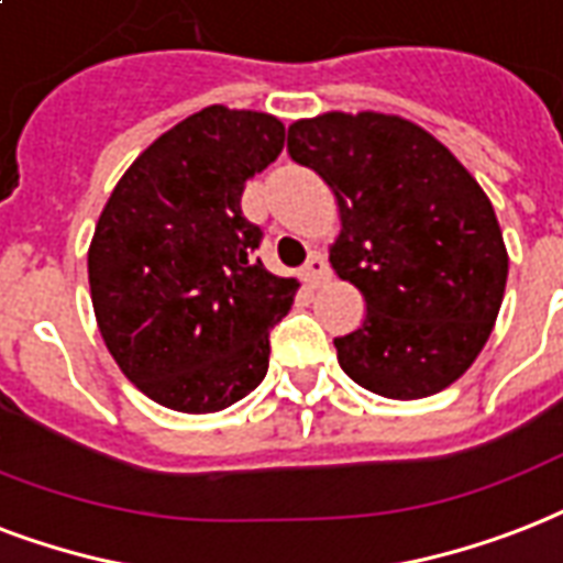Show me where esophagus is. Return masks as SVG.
I'll list each match as a JSON object with an SVG mask.
<instances>
[{"instance_id":"34e87169","label":"esophagus","mask_w":563,"mask_h":563,"mask_svg":"<svg viewBox=\"0 0 563 563\" xmlns=\"http://www.w3.org/2000/svg\"><path fill=\"white\" fill-rule=\"evenodd\" d=\"M325 278H329V264H325L320 252H311V258L305 261L302 267V282L308 287H320Z\"/></svg>"}]
</instances>
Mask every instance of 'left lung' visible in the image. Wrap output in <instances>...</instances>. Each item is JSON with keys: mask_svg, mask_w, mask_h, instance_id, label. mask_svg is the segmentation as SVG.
I'll list each match as a JSON object with an SVG mask.
<instances>
[{"mask_svg": "<svg viewBox=\"0 0 563 563\" xmlns=\"http://www.w3.org/2000/svg\"><path fill=\"white\" fill-rule=\"evenodd\" d=\"M287 155L341 208L331 267L367 313L334 338L343 373L387 399L449 387L490 338L508 278L494 205L420 125L387 114H322L287 129Z\"/></svg>", "mask_w": 563, "mask_h": 563, "instance_id": "obj_1", "label": "left lung"}]
</instances>
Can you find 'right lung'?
<instances>
[{
	"label": "right lung",
	"instance_id": "1",
	"mask_svg": "<svg viewBox=\"0 0 563 563\" xmlns=\"http://www.w3.org/2000/svg\"><path fill=\"white\" fill-rule=\"evenodd\" d=\"M282 146L276 117L211 104L125 169L96 222L87 276L104 346L164 408L222 411L267 376L269 329L299 285L252 258L264 232L241 196Z\"/></svg>",
	"mask_w": 563,
	"mask_h": 563
}]
</instances>
